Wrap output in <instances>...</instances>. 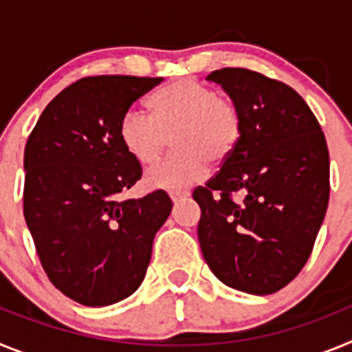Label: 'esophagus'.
<instances>
[{
    "label": "esophagus",
    "mask_w": 352,
    "mask_h": 352,
    "mask_svg": "<svg viewBox=\"0 0 352 352\" xmlns=\"http://www.w3.org/2000/svg\"><path fill=\"white\" fill-rule=\"evenodd\" d=\"M169 195H170V199H173V203H178V201H183V199L188 197V195H190V192L188 190H170Z\"/></svg>",
    "instance_id": "1"
}]
</instances>
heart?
Instances as JSON below:
<instances>
[{
  "instance_id": "obj_1",
  "label": "heart",
  "mask_w": 352,
  "mask_h": 352,
  "mask_svg": "<svg viewBox=\"0 0 352 352\" xmlns=\"http://www.w3.org/2000/svg\"><path fill=\"white\" fill-rule=\"evenodd\" d=\"M149 114L129 109L120 120V141L141 166L166 153L173 138L176 153L146 174L155 188H179L197 182L208 162L223 166L243 138V114L232 98L192 79L162 86L148 98Z\"/></svg>"
}]
</instances>
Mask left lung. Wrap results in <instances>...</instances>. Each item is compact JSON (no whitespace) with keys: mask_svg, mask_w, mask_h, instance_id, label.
I'll return each instance as SVG.
<instances>
[{"mask_svg":"<svg viewBox=\"0 0 352 352\" xmlns=\"http://www.w3.org/2000/svg\"><path fill=\"white\" fill-rule=\"evenodd\" d=\"M208 80L239 105L243 138L219 173L192 194L201 206V250L226 285L273 294L307 264L324 220L326 138L307 102L280 80L247 68H220Z\"/></svg>","mask_w":352,"mask_h":352,"instance_id":"1","label":"left lung"}]
</instances>
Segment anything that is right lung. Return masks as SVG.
I'll return each instance as SVG.
<instances>
[{"mask_svg": "<svg viewBox=\"0 0 352 352\" xmlns=\"http://www.w3.org/2000/svg\"><path fill=\"white\" fill-rule=\"evenodd\" d=\"M162 77L91 76L43 109L24 149V219L49 280L86 307L125 300L144 280L157 231L173 210L155 190L123 199L141 164L120 120Z\"/></svg>", "mask_w": 352, "mask_h": 352, "instance_id": "right-lung-1", "label": "right lung"}]
</instances>
